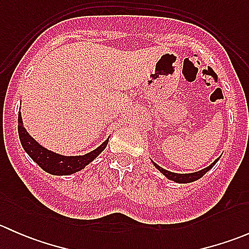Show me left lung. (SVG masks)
Returning a JSON list of instances; mask_svg holds the SVG:
<instances>
[{"label": "left lung", "mask_w": 249, "mask_h": 249, "mask_svg": "<svg viewBox=\"0 0 249 249\" xmlns=\"http://www.w3.org/2000/svg\"><path fill=\"white\" fill-rule=\"evenodd\" d=\"M219 158H217V159H215L214 161H213L212 164L210 165V166H207V167H205V169L200 170V171L193 172V173H176V172H171V171H169V170L162 169L161 166H159V165H158L157 162L153 161V160H152V162H153V165H154V166H155V169L159 170V171L161 172L162 175H164L165 177L167 178V179L173 180V182H176V183H192V182H195V180L200 179V178H201L202 176L205 175V173H207L208 171H210V170L212 169V167L214 166L215 164H217V161H218V160H219Z\"/></svg>", "instance_id": "left-lung-1"}]
</instances>
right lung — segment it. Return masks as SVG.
<instances>
[{"instance_id": "1", "label": "right lung", "mask_w": 249, "mask_h": 249, "mask_svg": "<svg viewBox=\"0 0 249 249\" xmlns=\"http://www.w3.org/2000/svg\"><path fill=\"white\" fill-rule=\"evenodd\" d=\"M18 132H19V139L22 148L29 154V157L42 170L54 176H70L83 170L104 152L109 140L108 137L96 149L91 150V152L87 153L84 155L59 154V153L47 149L46 147L39 144L34 137L30 136L29 132L24 127V123H22L21 113L20 112L19 117H18Z\"/></svg>"}]
</instances>
